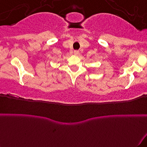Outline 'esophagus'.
Returning a JSON list of instances; mask_svg holds the SVG:
<instances>
[{
	"label": "esophagus",
	"instance_id": "obj_1",
	"mask_svg": "<svg viewBox=\"0 0 147 147\" xmlns=\"http://www.w3.org/2000/svg\"><path fill=\"white\" fill-rule=\"evenodd\" d=\"M79 50H75V51H74V54H75V55H79Z\"/></svg>",
	"mask_w": 147,
	"mask_h": 147
}]
</instances>
